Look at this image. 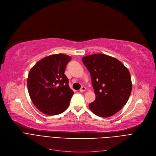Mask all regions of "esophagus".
Masks as SVG:
<instances>
[{
  "instance_id": "1",
  "label": "esophagus",
  "mask_w": 156,
  "mask_h": 156,
  "mask_svg": "<svg viewBox=\"0 0 156 156\" xmlns=\"http://www.w3.org/2000/svg\"><path fill=\"white\" fill-rule=\"evenodd\" d=\"M86 90V87H84V86H82V87H81V88L80 89V93H82V92H84V91H85Z\"/></svg>"
}]
</instances>
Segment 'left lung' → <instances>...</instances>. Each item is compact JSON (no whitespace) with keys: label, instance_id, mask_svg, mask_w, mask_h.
<instances>
[{"label":"left lung","instance_id":"8db88e82","mask_svg":"<svg viewBox=\"0 0 156 156\" xmlns=\"http://www.w3.org/2000/svg\"><path fill=\"white\" fill-rule=\"evenodd\" d=\"M90 72L96 99L89 107L100 117L112 116L127 103L132 91L130 74L123 64L104 54L82 58Z\"/></svg>","mask_w":156,"mask_h":156}]
</instances>
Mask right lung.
Returning <instances> with one entry per match:
<instances>
[{
  "label": "right lung",
  "mask_w": 156,
  "mask_h": 156,
  "mask_svg": "<svg viewBox=\"0 0 156 156\" xmlns=\"http://www.w3.org/2000/svg\"><path fill=\"white\" fill-rule=\"evenodd\" d=\"M70 56L62 53L46 57L31 68L27 89L34 106L43 113L57 115L68 108L74 94L64 74Z\"/></svg>",
  "instance_id": "1"
}]
</instances>
